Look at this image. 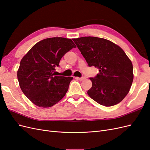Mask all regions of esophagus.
Here are the masks:
<instances>
[{
	"label": "esophagus",
	"mask_w": 150,
	"mask_h": 150,
	"mask_svg": "<svg viewBox=\"0 0 150 150\" xmlns=\"http://www.w3.org/2000/svg\"><path fill=\"white\" fill-rule=\"evenodd\" d=\"M76 79H78V80H79V81H83V80H84L85 78H78V77H76L75 78Z\"/></svg>",
	"instance_id": "obj_1"
}]
</instances>
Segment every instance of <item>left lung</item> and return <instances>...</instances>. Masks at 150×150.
<instances>
[{"mask_svg": "<svg viewBox=\"0 0 150 150\" xmlns=\"http://www.w3.org/2000/svg\"><path fill=\"white\" fill-rule=\"evenodd\" d=\"M89 66L99 69L90 78L92 87L89 96L104 106L120 103L129 93L133 81V64L119 46L110 40L96 37L72 39Z\"/></svg>", "mask_w": 150, "mask_h": 150, "instance_id": "1", "label": "left lung"}]
</instances>
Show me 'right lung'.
<instances>
[{
	"mask_svg": "<svg viewBox=\"0 0 150 150\" xmlns=\"http://www.w3.org/2000/svg\"><path fill=\"white\" fill-rule=\"evenodd\" d=\"M76 47L71 39L47 38L36 43L22 57L17 79L22 91L35 105L49 108L64 98L73 78L54 76V67Z\"/></svg>",
	"mask_w": 150,
	"mask_h": 150,
	"instance_id": "obj_1",
	"label": "right lung"
}]
</instances>
